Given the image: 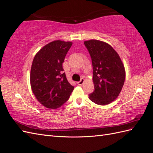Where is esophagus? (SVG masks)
<instances>
[{"instance_id": "esophagus-1", "label": "esophagus", "mask_w": 153, "mask_h": 153, "mask_svg": "<svg viewBox=\"0 0 153 153\" xmlns=\"http://www.w3.org/2000/svg\"><path fill=\"white\" fill-rule=\"evenodd\" d=\"M84 79L83 78H82V79H81L79 81H78V82L77 83V84L78 85H83V83H84Z\"/></svg>"}]
</instances>
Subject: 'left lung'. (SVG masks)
<instances>
[{
  "instance_id": "obj_1",
  "label": "left lung",
  "mask_w": 153,
  "mask_h": 153,
  "mask_svg": "<svg viewBox=\"0 0 153 153\" xmlns=\"http://www.w3.org/2000/svg\"><path fill=\"white\" fill-rule=\"evenodd\" d=\"M90 53L93 68L94 91L88 95L98 105H107L118 97L125 83V66L117 51L106 42L90 40L84 42Z\"/></svg>"
}]
</instances>
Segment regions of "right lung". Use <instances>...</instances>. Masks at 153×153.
I'll return each mask as SVG.
<instances>
[{"label": "right lung", "instance_id": "obj_1", "mask_svg": "<svg viewBox=\"0 0 153 153\" xmlns=\"http://www.w3.org/2000/svg\"><path fill=\"white\" fill-rule=\"evenodd\" d=\"M72 42L55 40L44 46L34 57L30 81L35 97L49 109L60 108L74 90L63 72L62 63Z\"/></svg>", "mask_w": 153, "mask_h": 153}]
</instances>
